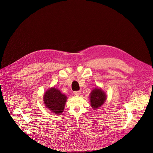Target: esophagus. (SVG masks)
<instances>
[{
	"instance_id": "1",
	"label": "esophagus",
	"mask_w": 153,
	"mask_h": 153,
	"mask_svg": "<svg viewBox=\"0 0 153 153\" xmlns=\"http://www.w3.org/2000/svg\"><path fill=\"white\" fill-rule=\"evenodd\" d=\"M74 94L76 96H79V95L81 94V91H74Z\"/></svg>"
}]
</instances>
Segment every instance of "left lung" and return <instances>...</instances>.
<instances>
[{"instance_id": "8db88e82", "label": "left lung", "mask_w": 153, "mask_h": 153, "mask_svg": "<svg viewBox=\"0 0 153 153\" xmlns=\"http://www.w3.org/2000/svg\"><path fill=\"white\" fill-rule=\"evenodd\" d=\"M107 98L106 94L100 88H94L90 94V102L94 110L104 104Z\"/></svg>"}]
</instances>
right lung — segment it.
<instances>
[{"instance_id":"obj_1","label":"right lung","mask_w":153,"mask_h":153,"mask_svg":"<svg viewBox=\"0 0 153 153\" xmlns=\"http://www.w3.org/2000/svg\"><path fill=\"white\" fill-rule=\"evenodd\" d=\"M43 99V103L48 110L56 115H60L64 110L67 97L59 89L51 87L45 91Z\"/></svg>"}]
</instances>
